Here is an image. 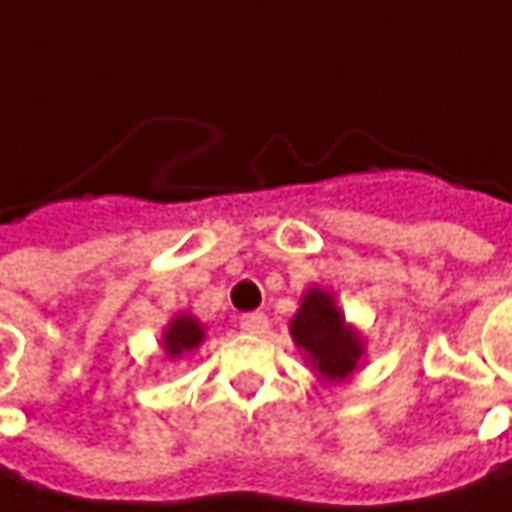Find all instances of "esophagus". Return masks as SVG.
<instances>
[{"mask_svg":"<svg viewBox=\"0 0 512 512\" xmlns=\"http://www.w3.org/2000/svg\"><path fill=\"white\" fill-rule=\"evenodd\" d=\"M240 329H243V332H249V335H266V329H269V318H266L263 312H246V315L240 318Z\"/></svg>","mask_w":512,"mask_h":512,"instance_id":"34e87169","label":"esophagus"}]
</instances>
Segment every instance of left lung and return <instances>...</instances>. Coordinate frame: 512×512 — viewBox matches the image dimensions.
<instances>
[{
  "mask_svg": "<svg viewBox=\"0 0 512 512\" xmlns=\"http://www.w3.org/2000/svg\"><path fill=\"white\" fill-rule=\"evenodd\" d=\"M289 332L323 381H344L364 358V341L358 329L346 323L332 292H323L321 286H312L300 298V309L289 323Z\"/></svg>",
  "mask_w": 512,
  "mask_h": 512,
  "instance_id": "8db88e82",
  "label": "left lung"
}]
</instances>
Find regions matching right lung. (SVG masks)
Wrapping results in <instances>:
<instances>
[{
  "label": "right lung",
  "instance_id": "1",
  "mask_svg": "<svg viewBox=\"0 0 512 512\" xmlns=\"http://www.w3.org/2000/svg\"><path fill=\"white\" fill-rule=\"evenodd\" d=\"M203 338H206L203 323L197 321V318H191L189 312L171 318V323L166 326V332H163L166 358H183L186 352H191V349H197V346L203 344Z\"/></svg>",
  "mask_w": 512,
  "mask_h": 512
}]
</instances>
